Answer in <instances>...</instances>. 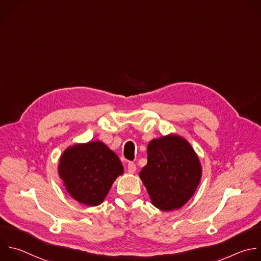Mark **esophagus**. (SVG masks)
<instances>
[{"label": "esophagus", "instance_id": "34e87169", "mask_svg": "<svg viewBox=\"0 0 261 261\" xmlns=\"http://www.w3.org/2000/svg\"><path fill=\"white\" fill-rule=\"evenodd\" d=\"M127 168H128V172L131 173V174L136 171V165H135L133 162H129Z\"/></svg>", "mask_w": 261, "mask_h": 261}]
</instances>
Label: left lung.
<instances>
[{
	"label": "left lung",
	"instance_id": "left-lung-1",
	"mask_svg": "<svg viewBox=\"0 0 261 261\" xmlns=\"http://www.w3.org/2000/svg\"><path fill=\"white\" fill-rule=\"evenodd\" d=\"M147 164L139 172L151 204L163 211L185 206L197 191L202 165L192 144L182 136L168 134L149 141Z\"/></svg>",
	"mask_w": 261,
	"mask_h": 261
}]
</instances>
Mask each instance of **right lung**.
Here are the masks:
<instances>
[{"mask_svg": "<svg viewBox=\"0 0 261 261\" xmlns=\"http://www.w3.org/2000/svg\"><path fill=\"white\" fill-rule=\"evenodd\" d=\"M123 173L119 156L100 140L68 146L58 162V175L65 191L76 202L90 207L105 201Z\"/></svg>", "mask_w": 261, "mask_h": 261, "instance_id": "1", "label": "right lung"}]
</instances>
